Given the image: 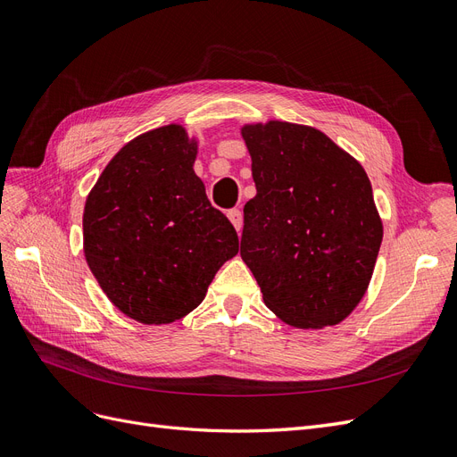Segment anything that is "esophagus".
<instances>
[{
	"instance_id": "esophagus-1",
	"label": "esophagus",
	"mask_w": 457,
	"mask_h": 457,
	"mask_svg": "<svg viewBox=\"0 0 457 457\" xmlns=\"http://www.w3.org/2000/svg\"><path fill=\"white\" fill-rule=\"evenodd\" d=\"M228 218H229V222L233 224V228L237 229V231H241V226H243V214H241V211L239 209H229L228 211Z\"/></svg>"
}]
</instances>
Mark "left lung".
<instances>
[{"label": "left lung", "mask_w": 457, "mask_h": 457, "mask_svg": "<svg viewBox=\"0 0 457 457\" xmlns=\"http://www.w3.org/2000/svg\"><path fill=\"white\" fill-rule=\"evenodd\" d=\"M256 197L245 204L241 258L287 325L322 328L364 296L384 228L359 161L313 127H243Z\"/></svg>", "instance_id": "1"}]
</instances>
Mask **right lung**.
I'll return each instance as SVG.
<instances>
[{
    "mask_svg": "<svg viewBox=\"0 0 457 457\" xmlns=\"http://www.w3.org/2000/svg\"><path fill=\"white\" fill-rule=\"evenodd\" d=\"M195 155L180 125L144 132L115 154L85 203L87 263L112 303L144 325L194 312L239 250L194 172Z\"/></svg>",
    "mask_w": 457,
    "mask_h": 457,
    "instance_id": "right-lung-1",
    "label": "right lung"
}]
</instances>
